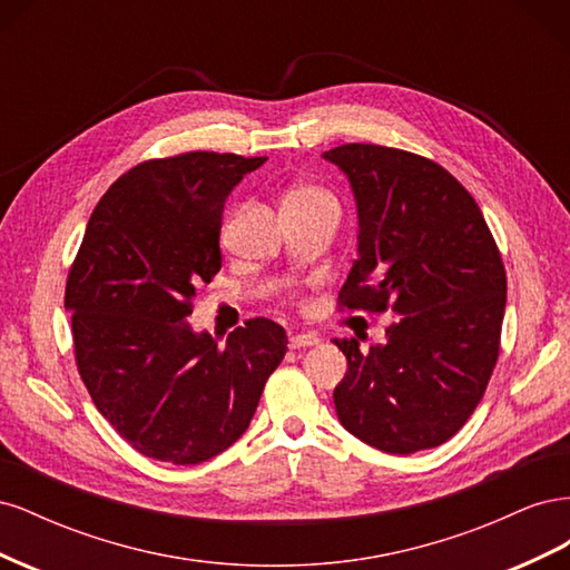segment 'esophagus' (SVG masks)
<instances>
[{"label": "esophagus", "mask_w": 570, "mask_h": 570, "mask_svg": "<svg viewBox=\"0 0 570 570\" xmlns=\"http://www.w3.org/2000/svg\"><path fill=\"white\" fill-rule=\"evenodd\" d=\"M312 344H318V337L314 333H297L289 337V347L292 350H302V347H312Z\"/></svg>", "instance_id": "1"}]
</instances>
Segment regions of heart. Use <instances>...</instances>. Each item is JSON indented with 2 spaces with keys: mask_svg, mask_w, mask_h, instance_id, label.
<instances>
[{
  "mask_svg": "<svg viewBox=\"0 0 570 570\" xmlns=\"http://www.w3.org/2000/svg\"><path fill=\"white\" fill-rule=\"evenodd\" d=\"M287 199H331V195L318 187H297V189H292Z\"/></svg>",
  "mask_w": 570,
  "mask_h": 570,
  "instance_id": "obj_1",
  "label": "heart"
}]
</instances>
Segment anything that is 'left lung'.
<instances>
[{
    "label": "left lung",
    "instance_id": "8db88e82",
    "mask_svg": "<svg viewBox=\"0 0 570 570\" xmlns=\"http://www.w3.org/2000/svg\"><path fill=\"white\" fill-rule=\"evenodd\" d=\"M323 157L350 178L358 212V258L337 304L400 316L383 347L335 340L347 356L337 419L381 452L430 450L459 433L490 383L507 306L502 256L469 189L440 164L361 142Z\"/></svg>",
    "mask_w": 570,
    "mask_h": 570
}]
</instances>
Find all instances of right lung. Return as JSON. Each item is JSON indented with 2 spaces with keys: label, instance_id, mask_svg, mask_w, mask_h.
Returning a JSON list of instances; mask_svg holds the SVG:
<instances>
[{
  "label": "right lung",
  "instance_id": "add662e5",
  "mask_svg": "<svg viewBox=\"0 0 570 570\" xmlns=\"http://www.w3.org/2000/svg\"><path fill=\"white\" fill-rule=\"evenodd\" d=\"M264 161L185 151L137 164L97 202L68 271L78 373L101 416L149 459L193 465L226 452L287 352L268 318L235 327L223 347L185 321L195 287L220 271L230 189Z\"/></svg>",
  "mask_w": 570,
  "mask_h": 570
}]
</instances>
